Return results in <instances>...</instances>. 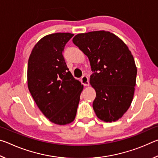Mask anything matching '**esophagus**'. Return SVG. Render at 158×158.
Listing matches in <instances>:
<instances>
[{
	"label": "esophagus",
	"instance_id": "34e87169",
	"mask_svg": "<svg viewBox=\"0 0 158 158\" xmlns=\"http://www.w3.org/2000/svg\"><path fill=\"white\" fill-rule=\"evenodd\" d=\"M81 83L84 85H89V79L86 75H84L81 77Z\"/></svg>",
	"mask_w": 158,
	"mask_h": 158
}]
</instances>
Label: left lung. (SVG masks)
<instances>
[{
  "label": "left lung",
  "instance_id": "8db88e82",
  "mask_svg": "<svg viewBox=\"0 0 158 158\" xmlns=\"http://www.w3.org/2000/svg\"><path fill=\"white\" fill-rule=\"evenodd\" d=\"M73 42L90 60L96 116L105 122L117 121L129 109L135 92L137 69L131 52L119 37L105 31L78 34Z\"/></svg>",
  "mask_w": 158,
  "mask_h": 158
}]
</instances>
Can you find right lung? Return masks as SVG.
<instances>
[{
	"label": "right lung",
	"instance_id": "obj_1",
	"mask_svg": "<svg viewBox=\"0 0 158 158\" xmlns=\"http://www.w3.org/2000/svg\"><path fill=\"white\" fill-rule=\"evenodd\" d=\"M74 36L57 33L35 45L28 63V87L40 111L51 122L66 125L74 121L83 90L69 71L63 52Z\"/></svg>",
	"mask_w": 158,
	"mask_h": 158
}]
</instances>
